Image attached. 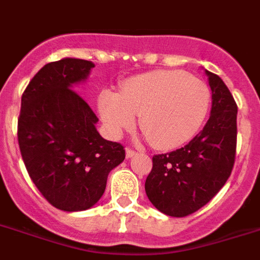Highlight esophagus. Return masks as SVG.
Wrapping results in <instances>:
<instances>
[{"instance_id":"esophagus-1","label":"esophagus","mask_w":260,"mask_h":260,"mask_svg":"<svg viewBox=\"0 0 260 260\" xmlns=\"http://www.w3.org/2000/svg\"><path fill=\"white\" fill-rule=\"evenodd\" d=\"M137 153L135 152V150H132V149H125V155H127V158H132Z\"/></svg>"}]
</instances>
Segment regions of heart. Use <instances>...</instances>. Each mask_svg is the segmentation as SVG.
Returning <instances> with one entry per match:
<instances>
[{
  "mask_svg": "<svg viewBox=\"0 0 260 260\" xmlns=\"http://www.w3.org/2000/svg\"><path fill=\"white\" fill-rule=\"evenodd\" d=\"M209 106L208 85L183 71L137 74L117 94L105 90L98 99L99 115L110 136H121L139 115L140 127L158 149L175 148L192 139Z\"/></svg>",
  "mask_w": 260,
  "mask_h": 260,
  "instance_id": "b5f03b06",
  "label": "heart"
}]
</instances>
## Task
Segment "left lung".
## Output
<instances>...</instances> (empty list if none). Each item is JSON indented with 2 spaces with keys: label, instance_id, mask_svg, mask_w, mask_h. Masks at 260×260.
<instances>
[{
  "label": "left lung",
  "instance_id": "1",
  "mask_svg": "<svg viewBox=\"0 0 260 260\" xmlns=\"http://www.w3.org/2000/svg\"><path fill=\"white\" fill-rule=\"evenodd\" d=\"M204 72L212 90L208 121L186 146L154 155L145 182L150 203L171 217H184L204 207L233 170L238 108L224 81Z\"/></svg>",
  "mask_w": 260,
  "mask_h": 260
}]
</instances>
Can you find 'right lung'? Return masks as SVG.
Returning <instances> with one entry per match:
<instances>
[{
	"label": "right lung",
	"instance_id": "1",
	"mask_svg": "<svg viewBox=\"0 0 260 260\" xmlns=\"http://www.w3.org/2000/svg\"><path fill=\"white\" fill-rule=\"evenodd\" d=\"M94 62L65 57L44 65L22 95L18 143L32 182L57 209L91 208L105 193L110 171L125 158L123 145L103 139L98 117L74 86Z\"/></svg>",
	"mask_w": 260,
	"mask_h": 260
}]
</instances>
